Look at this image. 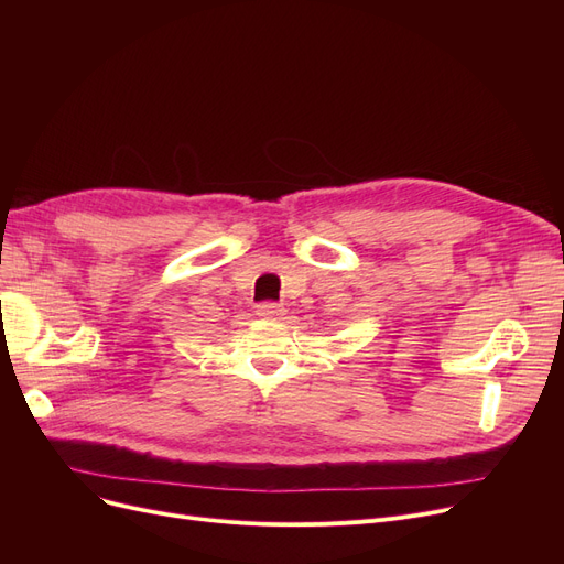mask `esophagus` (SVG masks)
I'll use <instances>...</instances> for the list:
<instances>
[{
  "mask_svg": "<svg viewBox=\"0 0 564 564\" xmlns=\"http://www.w3.org/2000/svg\"><path fill=\"white\" fill-rule=\"evenodd\" d=\"M283 313H285V308L279 304H272V302H264V304L256 306V315L262 319H279V317H283Z\"/></svg>",
  "mask_w": 564,
  "mask_h": 564,
  "instance_id": "esophagus-1",
  "label": "esophagus"
}]
</instances>
